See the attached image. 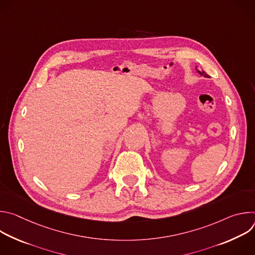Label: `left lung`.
Here are the masks:
<instances>
[{
    "label": "left lung",
    "instance_id": "1",
    "mask_svg": "<svg viewBox=\"0 0 255 255\" xmlns=\"http://www.w3.org/2000/svg\"><path fill=\"white\" fill-rule=\"evenodd\" d=\"M196 70H197V72H199V74H200V75H201V76H204V77H205V78H209V76H208V75H207V74H206V72H205V71H204V70H202V71H200V70H199V69H198V68H197V67H196Z\"/></svg>",
    "mask_w": 255,
    "mask_h": 255
}]
</instances>
